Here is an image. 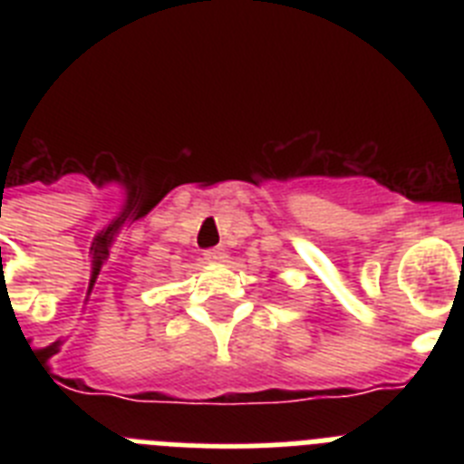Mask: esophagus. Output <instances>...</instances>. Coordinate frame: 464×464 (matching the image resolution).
Masks as SVG:
<instances>
[{"label": "esophagus", "mask_w": 464, "mask_h": 464, "mask_svg": "<svg viewBox=\"0 0 464 464\" xmlns=\"http://www.w3.org/2000/svg\"><path fill=\"white\" fill-rule=\"evenodd\" d=\"M204 260L213 262V265H223V262H227V253L223 248H208V251H204Z\"/></svg>", "instance_id": "obj_1"}]
</instances>
